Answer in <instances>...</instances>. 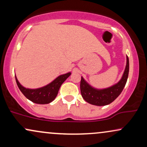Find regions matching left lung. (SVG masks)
Listing matches in <instances>:
<instances>
[{"label":"left lung","mask_w":147,"mask_h":147,"mask_svg":"<svg viewBox=\"0 0 147 147\" xmlns=\"http://www.w3.org/2000/svg\"><path fill=\"white\" fill-rule=\"evenodd\" d=\"M129 71V57H126V65L122 79L112 86L104 89H96L90 86L82 77L80 82L81 94L84 100L95 106H105L111 104L120 95L127 82Z\"/></svg>","instance_id":"obj_1"}]
</instances>
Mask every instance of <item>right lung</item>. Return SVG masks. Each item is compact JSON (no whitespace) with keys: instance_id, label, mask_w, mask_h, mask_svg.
Instances as JSON below:
<instances>
[{"instance_id":"1","label":"right lung","mask_w":147,"mask_h":147,"mask_svg":"<svg viewBox=\"0 0 147 147\" xmlns=\"http://www.w3.org/2000/svg\"><path fill=\"white\" fill-rule=\"evenodd\" d=\"M70 75H71L70 72H68L66 74L59 76L50 84H48L45 86L37 89L26 88L21 85L16 76H15V78H16V82L18 88L26 98L35 104H46L52 102L56 98L61 84Z\"/></svg>"}]
</instances>
